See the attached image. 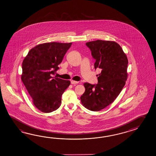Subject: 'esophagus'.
<instances>
[{
    "label": "esophagus",
    "mask_w": 156,
    "mask_h": 156,
    "mask_svg": "<svg viewBox=\"0 0 156 156\" xmlns=\"http://www.w3.org/2000/svg\"><path fill=\"white\" fill-rule=\"evenodd\" d=\"M71 84H78V83H79L78 81H74V80H71Z\"/></svg>",
    "instance_id": "34e87169"
}]
</instances>
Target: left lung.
<instances>
[{
    "label": "left lung",
    "mask_w": 156,
    "mask_h": 156,
    "mask_svg": "<svg viewBox=\"0 0 156 156\" xmlns=\"http://www.w3.org/2000/svg\"><path fill=\"white\" fill-rule=\"evenodd\" d=\"M86 45L96 59L94 68H100L101 72L98 84L84 83L85 91L80 99L85 108L98 112L112 104L124 87L128 76V61L115 42L97 40L87 42Z\"/></svg>",
    "instance_id": "8db88e82"
}]
</instances>
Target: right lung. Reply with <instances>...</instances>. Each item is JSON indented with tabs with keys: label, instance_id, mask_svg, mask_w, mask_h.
<instances>
[{
	"label": "right lung",
	"instance_id": "add662e5",
	"mask_svg": "<svg viewBox=\"0 0 156 156\" xmlns=\"http://www.w3.org/2000/svg\"><path fill=\"white\" fill-rule=\"evenodd\" d=\"M72 43L50 42L32 48L23 64L21 80L36 108L43 112L57 110L70 81L54 75Z\"/></svg>",
	"mask_w": 156,
	"mask_h": 156
}]
</instances>
